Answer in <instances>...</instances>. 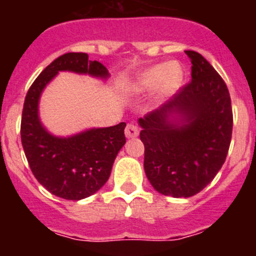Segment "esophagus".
<instances>
[{
	"instance_id": "esophagus-1",
	"label": "esophagus",
	"mask_w": 256,
	"mask_h": 256,
	"mask_svg": "<svg viewBox=\"0 0 256 256\" xmlns=\"http://www.w3.org/2000/svg\"><path fill=\"white\" fill-rule=\"evenodd\" d=\"M124 132H126V138H134V137L138 136V130H137V126L134 124H126Z\"/></svg>"
}]
</instances>
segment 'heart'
I'll return each mask as SVG.
<instances>
[{
  "mask_svg": "<svg viewBox=\"0 0 256 256\" xmlns=\"http://www.w3.org/2000/svg\"><path fill=\"white\" fill-rule=\"evenodd\" d=\"M183 79V70L178 62L159 64L144 70L130 86V91L134 94H144L158 86L162 97L173 94Z\"/></svg>",
  "mask_w": 256,
  "mask_h": 256,
  "instance_id": "obj_1",
  "label": "heart"
}]
</instances>
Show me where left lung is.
Listing matches in <instances>:
<instances>
[{"label": "left lung", "mask_w": 256, "mask_h": 256, "mask_svg": "<svg viewBox=\"0 0 256 256\" xmlns=\"http://www.w3.org/2000/svg\"><path fill=\"white\" fill-rule=\"evenodd\" d=\"M191 82L138 123L144 168L151 186L165 196L191 198L209 184L224 164L234 115L224 80L195 51Z\"/></svg>", "instance_id": "1"}]
</instances>
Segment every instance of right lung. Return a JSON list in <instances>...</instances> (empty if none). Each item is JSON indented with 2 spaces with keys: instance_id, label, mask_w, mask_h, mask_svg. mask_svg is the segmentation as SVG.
Here are the masks:
<instances>
[{
  "instance_id": "obj_1",
  "label": "right lung",
  "mask_w": 256,
  "mask_h": 256,
  "mask_svg": "<svg viewBox=\"0 0 256 256\" xmlns=\"http://www.w3.org/2000/svg\"><path fill=\"white\" fill-rule=\"evenodd\" d=\"M58 72H73L106 79L108 72L87 54L69 52L54 60L29 88L22 115V144L38 182L65 200H82L94 195L110 177L118 152L126 144V123L92 128L70 137L47 132L38 115L42 91Z\"/></svg>"
}]
</instances>
